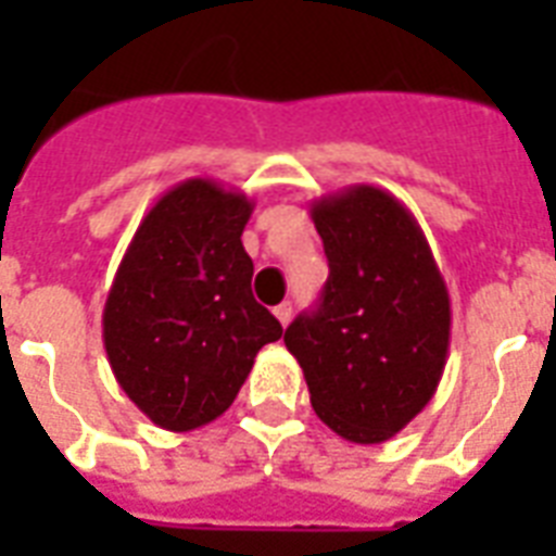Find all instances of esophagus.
<instances>
[{
  "label": "esophagus",
  "mask_w": 556,
  "mask_h": 556,
  "mask_svg": "<svg viewBox=\"0 0 556 556\" xmlns=\"http://www.w3.org/2000/svg\"><path fill=\"white\" fill-rule=\"evenodd\" d=\"M274 314H277V320L282 323V326H288L291 317H294V308H291V303H279L277 308H274Z\"/></svg>",
  "instance_id": "obj_1"
}]
</instances>
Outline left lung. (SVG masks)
I'll return each instance as SVG.
<instances>
[{"instance_id":"1","label":"left lung","mask_w":556,"mask_h":556,"mask_svg":"<svg viewBox=\"0 0 556 556\" xmlns=\"http://www.w3.org/2000/svg\"><path fill=\"white\" fill-rule=\"evenodd\" d=\"M329 279L286 329L317 418L355 444L401 432L439 389L450 294L415 216L371 185L312 201Z\"/></svg>"}]
</instances>
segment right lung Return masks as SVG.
Masks as SVG:
<instances>
[{
  "label": "right lung",
  "mask_w": 556,
  "mask_h": 556,
  "mask_svg": "<svg viewBox=\"0 0 556 556\" xmlns=\"http://www.w3.org/2000/svg\"><path fill=\"white\" fill-rule=\"evenodd\" d=\"M244 192L187 178L141 218L103 308L109 366L152 424L190 432L239 395L253 357L282 338L253 300Z\"/></svg>",
  "instance_id": "1"
}]
</instances>
